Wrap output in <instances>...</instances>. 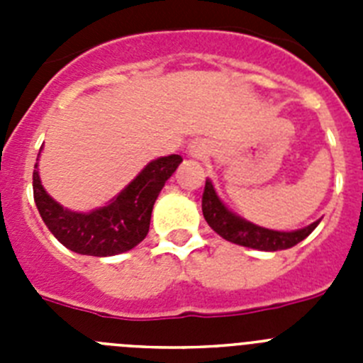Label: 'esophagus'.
I'll list each match as a JSON object with an SVG mask.
<instances>
[{
  "label": "esophagus",
  "instance_id": "obj_1",
  "mask_svg": "<svg viewBox=\"0 0 363 363\" xmlns=\"http://www.w3.org/2000/svg\"><path fill=\"white\" fill-rule=\"evenodd\" d=\"M191 152L192 154H201V152H203V147H201L200 143H194V145H191Z\"/></svg>",
  "mask_w": 363,
  "mask_h": 363
}]
</instances>
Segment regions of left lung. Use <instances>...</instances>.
I'll list each match as a JSON object with an SVG mask.
<instances>
[{"instance_id": "obj_1", "label": "left lung", "mask_w": 363, "mask_h": 363, "mask_svg": "<svg viewBox=\"0 0 363 363\" xmlns=\"http://www.w3.org/2000/svg\"><path fill=\"white\" fill-rule=\"evenodd\" d=\"M201 211H203L205 221L209 223L211 229L218 233L223 240L236 245L249 247V249H258V251H284L291 249L301 240H306L320 220L313 221L311 225L298 230H272L259 227L252 221H247L245 218L238 216L236 213L229 211L225 203L220 200V196L214 191V185L211 179L205 182L203 198H201Z\"/></svg>"}]
</instances>
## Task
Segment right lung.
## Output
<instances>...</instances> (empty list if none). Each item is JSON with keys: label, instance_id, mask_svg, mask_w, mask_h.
Returning <instances> with one entry per match:
<instances>
[{"label": "right lung", "instance_id": "1", "mask_svg": "<svg viewBox=\"0 0 363 363\" xmlns=\"http://www.w3.org/2000/svg\"><path fill=\"white\" fill-rule=\"evenodd\" d=\"M182 162L178 154L152 160L118 196L89 213L67 209L49 196L41 185L36 162L32 174L34 201L45 225L67 249L86 256L120 255L147 236L154 201Z\"/></svg>", "mask_w": 363, "mask_h": 363}]
</instances>
